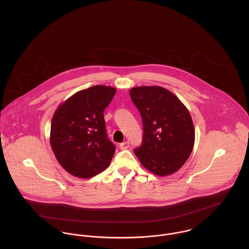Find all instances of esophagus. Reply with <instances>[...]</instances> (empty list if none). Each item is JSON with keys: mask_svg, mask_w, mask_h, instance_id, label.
<instances>
[{"mask_svg": "<svg viewBox=\"0 0 249 249\" xmlns=\"http://www.w3.org/2000/svg\"><path fill=\"white\" fill-rule=\"evenodd\" d=\"M129 146V142H124L120 143V148L121 149H126Z\"/></svg>", "mask_w": 249, "mask_h": 249, "instance_id": "esophagus-1", "label": "esophagus"}]
</instances>
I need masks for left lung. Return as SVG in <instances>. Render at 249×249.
<instances>
[{
	"label": "left lung",
	"instance_id": "8db88e82",
	"mask_svg": "<svg viewBox=\"0 0 249 249\" xmlns=\"http://www.w3.org/2000/svg\"><path fill=\"white\" fill-rule=\"evenodd\" d=\"M129 94L143 126L142 144L134 149L135 155L153 175H173L188 160L195 143L189 110L175 94L160 86L134 87Z\"/></svg>",
	"mask_w": 249,
	"mask_h": 249
}]
</instances>
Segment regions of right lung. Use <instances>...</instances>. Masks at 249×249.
Here are the masks:
<instances>
[{
  "instance_id": "1",
  "label": "right lung",
  "mask_w": 249,
  "mask_h": 249,
  "mask_svg": "<svg viewBox=\"0 0 249 249\" xmlns=\"http://www.w3.org/2000/svg\"><path fill=\"white\" fill-rule=\"evenodd\" d=\"M111 86L76 92L55 110L50 142L61 167L75 178H89L109 166L115 145L107 138L104 111L115 96Z\"/></svg>"
}]
</instances>
